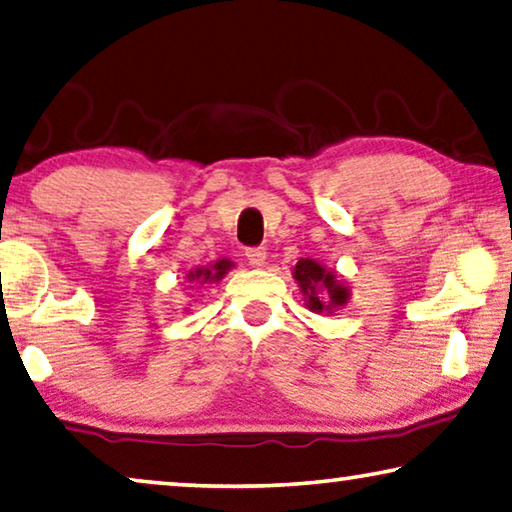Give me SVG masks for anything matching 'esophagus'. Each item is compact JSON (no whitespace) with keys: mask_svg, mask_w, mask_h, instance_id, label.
<instances>
[{"mask_svg":"<svg viewBox=\"0 0 512 512\" xmlns=\"http://www.w3.org/2000/svg\"><path fill=\"white\" fill-rule=\"evenodd\" d=\"M246 257H248L250 266H255V269H259V266L266 264V250L264 248H248Z\"/></svg>","mask_w":512,"mask_h":512,"instance_id":"1","label":"esophagus"}]
</instances>
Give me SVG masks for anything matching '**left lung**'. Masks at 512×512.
Listing matches in <instances>:
<instances>
[{
	"mask_svg": "<svg viewBox=\"0 0 512 512\" xmlns=\"http://www.w3.org/2000/svg\"><path fill=\"white\" fill-rule=\"evenodd\" d=\"M294 280L299 282L305 305L312 312H331L349 301V287L333 271H326L315 259H299L294 266Z\"/></svg>",
	"mask_w": 512,
	"mask_h": 512,
	"instance_id": "obj_1",
	"label": "left lung"
}]
</instances>
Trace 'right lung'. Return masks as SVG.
<instances>
[{
	"label": "right lung",
	"instance_id": "add662e5",
	"mask_svg": "<svg viewBox=\"0 0 512 512\" xmlns=\"http://www.w3.org/2000/svg\"><path fill=\"white\" fill-rule=\"evenodd\" d=\"M232 266H234V262H230V259H218L216 264L202 266V269L190 271L188 282H200V285H204V282H218L227 271L232 269Z\"/></svg>",
	"mask_w": 512,
	"mask_h": 512
}]
</instances>
